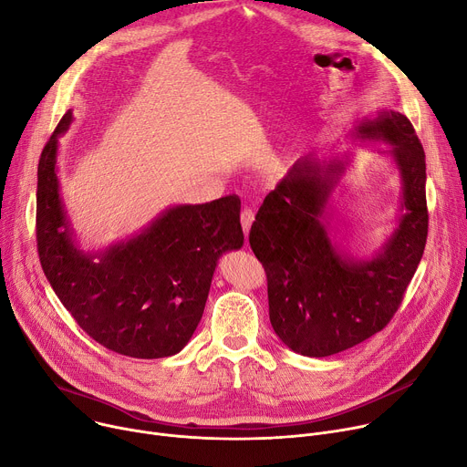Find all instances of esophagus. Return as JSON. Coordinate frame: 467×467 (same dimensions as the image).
I'll return each instance as SVG.
<instances>
[{
	"instance_id": "34e87169",
	"label": "esophagus",
	"mask_w": 467,
	"mask_h": 467,
	"mask_svg": "<svg viewBox=\"0 0 467 467\" xmlns=\"http://www.w3.org/2000/svg\"><path fill=\"white\" fill-rule=\"evenodd\" d=\"M253 222H255V212H253V208L245 206V208L242 210V214H240V223H242V231H244L245 236H247V233H249Z\"/></svg>"
}]
</instances>
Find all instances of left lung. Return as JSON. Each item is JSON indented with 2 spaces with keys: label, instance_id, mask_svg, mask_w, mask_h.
<instances>
[{
  "label": "left lung",
  "instance_id": "1",
  "mask_svg": "<svg viewBox=\"0 0 467 467\" xmlns=\"http://www.w3.org/2000/svg\"><path fill=\"white\" fill-rule=\"evenodd\" d=\"M384 141L395 161L402 201L393 234L370 259L331 242L327 204L350 156L296 161L261 204L249 244L268 277L270 322L281 341L307 358L348 350L384 329L397 313L429 234L425 150L406 115L379 111L352 130Z\"/></svg>",
  "mask_w": 467,
  "mask_h": 467
}]
</instances>
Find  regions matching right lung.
I'll return each mask as SVG.
<instances>
[{"label":"right lung","instance_id":"obj_1","mask_svg":"<svg viewBox=\"0 0 467 467\" xmlns=\"http://www.w3.org/2000/svg\"><path fill=\"white\" fill-rule=\"evenodd\" d=\"M68 109L42 149L36 181L38 259L78 326L111 352L158 359L192 338L225 251L240 249V199L165 208L138 234L102 251H83L70 227L57 179L59 138Z\"/></svg>","mask_w":467,"mask_h":467}]
</instances>
